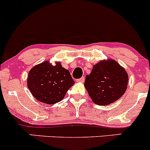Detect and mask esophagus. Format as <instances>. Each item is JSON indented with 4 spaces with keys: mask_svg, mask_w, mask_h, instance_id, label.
Wrapping results in <instances>:
<instances>
[{
    "mask_svg": "<svg viewBox=\"0 0 150 150\" xmlns=\"http://www.w3.org/2000/svg\"><path fill=\"white\" fill-rule=\"evenodd\" d=\"M76 82H80V83H83L84 82H85V77H82V78H80V79H76Z\"/></svg>",
    "mask_w": 150,
    "mask_h": 150,
    "instance_id": "34e87169",
    "label": "esophagus"
}]
</instances>
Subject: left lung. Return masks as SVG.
<instances>
[{"label": "left lung", "instance_id": "left-lung-1", "mask_svg": "<svg viewBox=\"0 0 150 150\" xmlns=\"http://www.w3.org/2000/svg\"><path fill=\"white\" fill-rule=\"evenodd\" d=\"M127 84L128 75L125 68L110 59L93 65L90 75L85 77V87L94 103L108 105L122 97Z\"/></svg>", "mask_w": 150, "mask_h": 150}]
</instances>
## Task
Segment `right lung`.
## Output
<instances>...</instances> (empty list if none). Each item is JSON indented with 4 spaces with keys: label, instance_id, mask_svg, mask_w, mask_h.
Segmentation results:
<instances>
[{
    "label": "right lung",
    "instance_id": "1",
    "mask_svg": "<svg viewBox=\"0 0 150 150\" xmlns=\"http://www.w3.org/2000/svg\"><path fill=\"white\" fill-rule=\"evenodd\" d=\"M74 85L68 70L57 62L54 65L45 61L35 65L28 74L27 85L37 100L48 105L63 99L68 90Z\"/></svg>",
    "mask_w": 150,
    "mask_h": 150
}]
</instances>
